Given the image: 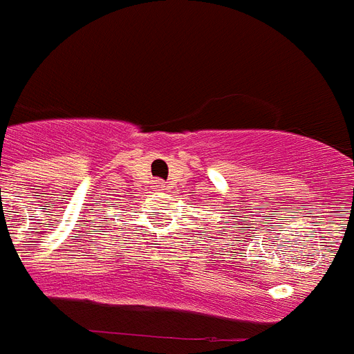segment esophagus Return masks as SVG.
I'll return each instance as SVG.
<instances>
[{
    "label": "esophagus",
    "mask_w": 354,
    "mask_h": 354,
    "mask_svg": "<svg viewBox=\"0 0 354 354\" xmlns=\"http://www.w3.org/2000/svg\"><path fill=\"white\" fill-rule=\"evenodd\" d=\"M156 186H157V188L162 189V188H165V183H156Z\"/></svg>",
    "instance_id": "obj_1"
}]
</instances>
